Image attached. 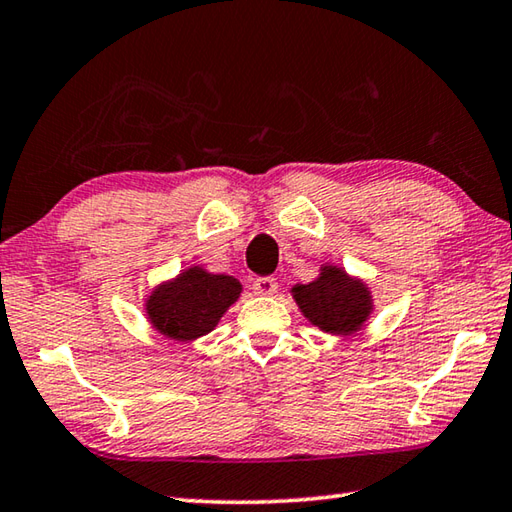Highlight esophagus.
<instances>
[{
    "mask_svg": "<svg viewBox=\"0 0 512 512\" xmlns=\"http://www.w3.org/2000/svg\"><path fill=\"white\" fill-rule=\"evenodd\" d=\"M277 288H279V284L275 277H259L253 284L255 295H262V297H273L277 293Z\"/></svg>",
    "mask_w": 512,
    "mask_h": 512,
    "instance_id": "obj_1",
    "label": "esophagus"
}]
</instances>
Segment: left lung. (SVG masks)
Instances as JSON below:
<instances>
[{
    "label": "left lung",
    "instance_id": "left-lung-1",
    "mask_svg": "<svg viewBox=\"0 0 512 512\" xmlns=\"http://www.w3.org/2000/svg\"><path fill=\"white\" fill-rule=\"evenodd\" d=\"M290 295L310 324L335 337H350L364 330L375 310L373 293L364 279L335 264L319 266L313 282L295 284Z\"/></svg>",
    "mask_w": 512,
    "mask_h": 512
}]
</instances>
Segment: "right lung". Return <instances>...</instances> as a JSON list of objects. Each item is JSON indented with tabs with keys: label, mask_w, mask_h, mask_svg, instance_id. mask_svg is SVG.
I'll use <instances>...</instances> for the list:
<instances>
[{
	"label": "right lung",
	"mask_w": 512,
	"mask_h": 512,
	"mask_svg": "<svg viewBox=\"0 0 512 512\" xmlns=\"http://www.w3.org/2000/svg\"><path fill=\"white\" fill-rule=\"evenodd\" d=\"M242 290L233 275L208 273L204 266H188L150 288L144 299V313L159 335L188 344L215 330Z\"/></svg>",
	"instance_id": "1"
}]
</instances>
